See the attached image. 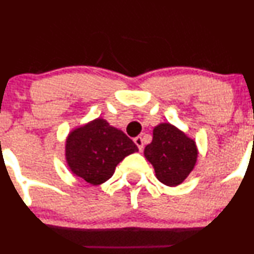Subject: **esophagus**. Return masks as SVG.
I'll list each match as a JSON object with an SVG mask.
<instances>
[{"label": "esophagus", "mask_w": 254, "mask_h": 254, "mask_svg": "<svg viewBox=\"0 0 254 254\" xmlns=\"http://www.w3.org/2000/svg\"><path fill=\"white\" fill-rule=\"evenodd\" d=\"M134 142L136 143V146H137V147H139V150L142 151V148H143V140H142V137L141 136H136L134 139Z\"/></svg>", "instance_id": "34e87169"}]
</instances>
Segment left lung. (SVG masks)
Instances as JSON below:
<instances>
[{
    "instance_id": "1",
    "label": "left lung",
    "mask_w": 254,
    "mask_h": 254,
    "mask_svg": "<svg viewBox=\"0 0 254 254\" xmlns=\"http://www.w3.org/2000/svg\"><path fill=\"white\" fill-rule=\"evenodd\" d=\"M143 153L155 168L158 181L170 187L178 186L189 176L198 156L195 142L167 123L153 129L152 142Z\"/></svg>"
}]
</instances>
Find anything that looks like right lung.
<instances>
[{
  "instance_id": "1",
  "label": "right lung",
  "mask_w": 254,
  "mask_h": 254,
  "mask_svg": "<svg viewBox=\"0 0 254 254\" xmlns=\"http://www.w3.org/2000/svg\"><path fill=\"white\" fill-rule=\"evenodd\" d=\"M137 151L131 139L103 119L73 130L66 141L68 167L93 186L108 181L118 163Z\"/></svg>"
}]
</instances>
